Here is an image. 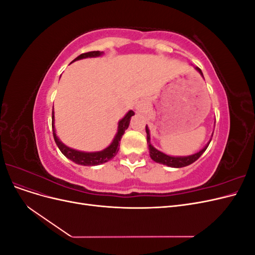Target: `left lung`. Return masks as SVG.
<instances>
[{
    "label": "left lung",
    "mask_w": 255,
    "mask_h": 255,
    "mask_svg": "<svg viewBox=\"0 0 255 255\" xmlns=\"http://www.w3.org/2000/svg\"><path fill=\"white\" fill-rule=\"evenodd\" d=\"M196 69L200 72V74L203 76V73L201 71V69L198 68V67H196ZM145 132H146V142H148V145H149V151H150L151 158L154 161H156V163L163 164V165H166V166H169V167H173V168H181V167H185V166H188V165L192 164V163H194V161H196L200 156L202 155V154L204 153V151L207 149L208 144H210V143H208L207 145H205L201 151L194 154V155L184 156V157H173V156L166 155V154H164L163 152L156 150L151 144V142H150V132H149V128H148V127H146V126H145Z\"/></svg>",
    "instance_id": "obj_1"
}]
</instances>
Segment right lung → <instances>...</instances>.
Segmentation results:
<instances>
[{
    "label": "right lung",
    "mask_w": 255,
    "mask_h": 255,
    "mask_svg": "<svg viewBox=\"0 0 255 255\" xmlns=\"http://www.w3.org/2000/svg\"><path fill=\"white\" fill-rule=\"evenodd\" d=\"M101 54H102V52H100V51H91V52H87V53H83L80 56L76 57L73 61L82 59V58H87V57H97V56L101 55ZM133 115H134V112L129 111L125 116V118H122L119 121L118 133L116 134L111 145L107 146V148L104 149L103 151L87 153V152H81V151H76V150L68 148L67 145H65L58 139L56 134H55V128H54V111H53L52 112V128H53L54 140H55L60 152L63 153L66 157L74 161L75 164L84 165V166H96V165L103 164V163H106V161L111 160L112 158H114L116 156V154L118 153L119 146H120L119 142L121 140L122 135L125 134L126 129L128 128L130 117H132Z\"/></svg>",
    "instance_id": "add662e5"
}]
</instances>
